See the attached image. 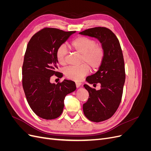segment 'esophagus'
Wrapping results in <instances>:
<instances>
[{
    "label": "esophagus",
    "instance_id": "esophagus-1",
    "mask_svg": "<svg viewBox=\"0 0 151 151\" xmlns=\"http://www.w3.org/2000/svg\"><path fill=\"white\" fill-rule=\"evenodd\" d=\"M81 83H79V82H76V88H79V87H81Z\"/></svg>",
    "mask_w": 151,
    "mask_h": 151
}]
</instances>
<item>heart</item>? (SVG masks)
<instances>
[{"mask_svg": "<svg viewBox=\"0 0 151 151\" xmlns=\"http://www.w3.org/2000/svg\"><path fill=\"white\" fill-rule=\"evenodd\" d=\"M72 49L82 55V62L79 66H71L67 68L65 74L68 78L74 81H81L88 74L89 67L95 70L101 65L104 58V50L101 45H96L93 39L86 36H79L71 42ZM67 50L64 45L58 47L56 51L57 60L60 65L66 63ZM88 63V65L86 64Z\"/></svg>", "mask_w": 151, "mask_h": 151, "instance_id": "heart-1", "label": "heart"}]
</instances>
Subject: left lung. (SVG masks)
I'll use <instances>...</instances> for the list:
<instances>
[{
  "label": "left lung",
  "mask_w": 151,
  "mask_h": 151,
  "mask_svg": "<svg viewBox=\"0 0 151 151\" xmlns=\"http://www.w3.org/2000/svg\"><path fill=\"white\" fill-rule=\"evenodd\" d=\"M79 34L97 38L104 50V58L99 70L86 79L91 84L99 83L101 89L96 90L84 85L89 94L88 101L83 104L84 115L91 121L100 122L111 118L121 102L125 80L123 53L116 36L106 28L96 27Z\"/></svg>",
  "instance_id": "8db88e82"
}]
</instances>
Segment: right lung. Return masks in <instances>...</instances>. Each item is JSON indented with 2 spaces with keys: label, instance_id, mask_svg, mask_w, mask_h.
Instances as JSON below:
<instances>
[{
  "label": "right lung",
  "instance_id": "right-lung-1",
  "mask_svg": "<svg viewBox=\"0 0 151 151\" xmlns=\"http://www.w3.org/2000/svg\"><path fill=\"white\" fill-rule=\"evenodd\" d=\"M75 33L46 28L32 36L27 46L22 68V87L31 109L43 119L60 116L65 96L76 89L72 81L50 83V77L58 74L57 50Z\"/></svg>",
  "mask_w": 151,
  "mask_h": 151
}]
</instances>
